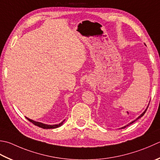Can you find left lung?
Here are the masks:
<instances>
[{
    "instance_id": "left-lung-1",
    "label": "left lung",
    "mask_w": 160,
    "mask_h": 160,
    "mask_svg": "<svg viewBox=\"0 0 160 160\" xmlns=\"http://www.w3.org/2000/svg\"><path fill=\"white\" fill-rule=\"evenodd\" d=\"M148 107H147V108H146V109H145V111H144V112H143V113H142V114H141L140 116H139V117H137V118H136V119H135V120H134V121H132V122H131V123H128V125H126V126H123V127H122V128H121V129H123V128H126V127H127V126H130V124H132V123H134V122H135V121H136L137 120H138V119H139V118H140L141 117H143V115H144V114L146 113V110H147V109H148Z\"/></svg>"
}]
</instances>
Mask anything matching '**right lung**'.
<instances>
[{"label": "right lung", "instance_id": "1", "mask_svg": "<svg viewBox=\"0 0 160 160\" xmlns=\"http://www.w3.org/2000/svg\"><path fill=\"white\" fill-rule=\"evenodd\" d=\"M27 119L31 123H32L34 125H35L37 126H39V128H43V129H54V128H57L59 126H61L63 123L64 122L65 120H64L62 122H61L59 124H55V125H47V124H44V123H40V122H37V121H34L32 119H30V118H28L26 117Z\"/></svg>", "mask_w": 160, "mask_h": 160}]
</instances>
